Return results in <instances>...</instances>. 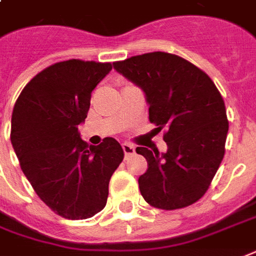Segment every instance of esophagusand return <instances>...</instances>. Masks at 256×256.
<instances>
[{
    "label": "esophagus",
    "instance_id": "esophagus-1",
    "mask_svg": "<svg viewBox=\"0 0 256 256\" xmlns=\"http://www.w3.org/2000/svg\"><path fill=\"white\" fill-rule=\"evenodd\" d=\"M122 148H124V156H126V157H128V156H132V153H134V146L132 145H130V144H124V145H122Z\"/></svg>",
    "mask_w": 256,
    "mask_h": 256
}]
</instances>
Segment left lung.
I'll use <instances>...</instances> for the list:
<instances>
[{
	"label": "left lung",
	"instance_id": "8db88e82",
	"mask_svg": "<svg viewBox=\"0 0 256 256\" xmlns=\"http://www.w3.org/2000/svg\"><path fill=\"white\" fill-rule=\"evenodd\" d=\"M112 64L144 90L149 120L158 132L166 130V153L136 149L148 161L138 178L142 198L165 210L192 206L206 194L226 153L228 120L222 94L206 72L177 54L150 52Z\"/></svg>",
	"mask_w": 256,
	"mask_h": 256
}]
</instances>
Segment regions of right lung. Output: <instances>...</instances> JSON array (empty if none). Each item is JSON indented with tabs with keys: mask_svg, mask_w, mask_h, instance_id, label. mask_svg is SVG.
Instances as JSON below:
<instances>
[{
	"mask_svg": "<svg viewBox=\"0 0 256 256\" xmlns=\"http://www.w3.org/2000/svg\"><path fill=\"white\" fill-rule=\"evenodd\" d=\"M111 68L79 58L54 63L25 86L13 107L10 141L20 166L37 196L64 219L100 212L111 176L124 160L114 138L88 146L78 130L92 90Z\"/></svg>",
	"mask_w": 256,
	"mask_h": 256,
	"instance_id": "1",
	"label": "right lung"
}]
</instances>
